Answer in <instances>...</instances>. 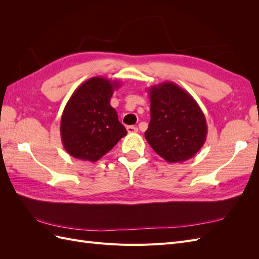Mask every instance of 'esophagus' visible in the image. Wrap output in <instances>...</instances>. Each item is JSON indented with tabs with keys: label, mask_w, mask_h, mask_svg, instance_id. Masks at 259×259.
Instances as JSON below:
<instances>
[{
	"label": "esophagus",
	"mask_w": 259,
	"mask_h": 259,
	"mask_svg": "<svg viewBox=\"0 0 259 259\" xmlns=\"http://www.w3.org/2000/svg\"><path fill=\"white\" fill-rule=\"evenodd\" d=\"M126 130H127L130 134H132V133H137L138 132V128L136 126H133V125H130V126L126 127Z\"/></svg>",
	"instance_id": "esophagus-1"
}]
</instances>
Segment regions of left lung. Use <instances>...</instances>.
<instances>
[{
	"label": "left lung",
	"mask_w": 259,
	"mask_h": 259,
	"mask_svg": "<svg viewBox=\"0 0 259 259\" xmlns=\"http://www.w3.org/2000/svg\"><path fill=\"white\" fill-rule=\"evenodd\" d=\"M151 119L145 137L153 150L168 163L191 159L207 135L203 111L189 93L174 82L149 89Z\"/></svg>",
	"instance_id": "1"
}]
</instances>
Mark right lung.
Segmentation results:
<instances>
[{
	"label": "right lung",
	"mask_w": 259,
	"mask_h": 259,
	"mask_svg": "<svg viewBox=\"0 0 259 259\" xmlns=\"http://www.w3.org/2000/svg\"><path fill=\"white\" fill-rule=\"evenodd\" d=\"M120 82L94 76L68 100L60 121L61 142L75 159L96 162L127 134L110 99Z\"/></svg>",
	"instance_id": "1"
}]
</instances>
